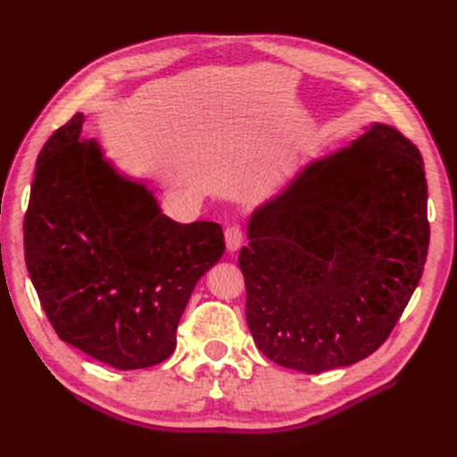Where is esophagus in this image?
Wrapping results in <instances>:
<instances>
[{
	"label": "esophagus",
	"instance_id": "34e87169",
	"mask_svg": "<svg viewBox=\"0 0 457 457\" xmlns=\"http://www.w3.org/2000/svg\"><path fill=\"white\" fill-rule=\"evenodd\" d=\"M225 242L228 252H238L244 244V232L238 225H232L225 230Z\"/></svg>",
	"mask_w": 457,
	"mask_h": 457
}]
</instances>
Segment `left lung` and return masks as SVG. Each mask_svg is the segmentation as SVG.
<instances>
[{"mask_svg": "<svg viewBox=\"0 0 457 457\" xmlns=\"http://www.w3.org/2000/svg\"><path fill=\"white\" fill-rule=\"evenodd\" d=\"M245 318L259 351L303 373L351 366L389 337L428 250L420 150L385 123L312 160L247 220Z\"/></svg>", "mask_w": 457, "mask_h": 457, "instance_id": "left-lung-1", "label": "left lung"}]
</instances>
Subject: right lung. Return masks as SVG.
<instances>
[{"label":"right lung","mask_w":457,"mask_h":457,"mask_svg":"<svg viewBox=\"0 0 457 457\" xmlns=\"http://www.w3.org/2000/svg\"><path fill=\"white\" fill-rule=\"evenodd\" d=\"M81 126L79 112L37 156L26 269L62 341L118 370L150 368L175 351L192 289L225 253L223 228L163 215Z\"/></svg>","instance_id":"1"}]
</instances>
